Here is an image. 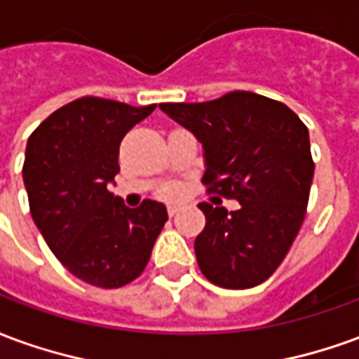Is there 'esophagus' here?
<instances>
[{
    "instance_id": "34e87169",
    "label": "esophagus",
    "mask_w": 359,
    "mask_h": 359,
    "mask_svg": "<svg viewBox=\"0 0 359 359\" xmlns=\"http://www.w3.org/2000/svg\"><path fill=\"white\" fill-rule=\"evenodd\" d=\"M167 213H169V215H177V213H179V205H177V203H171V205H167Z\"/></svg>"
}]
</instances>
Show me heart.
<instances>
[{"label": "heart", "mask_w": 359, "mask_h": 359, "mask_svg": "<svg viewBox=\"0 0 359 359\" xmlns=\"http://www.w3.org/2000/svg\"><path fill=\"white\" fill-rule=\"evenodd\" d=\"M165 194H169V196H172V194H177V188H167V190H165Z\"/></svg>", "instance_id": "1"}]
</instances>
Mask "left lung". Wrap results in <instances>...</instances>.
Wrapping results in <instances>:
<instances>
[{"label": "left lung", "mask_w": 359, "mask_h": 359, "mask_svg": "<svg viewBox=\"0 0 359 359\" xmlns=\"http://www.w3.org/2000/svg\"><path fill=\"white\" fill-rule=\"evenodd\" d=\"M163 113L203 146L208 192L241 210L202 202L205 229L194 252L208 280L252 288L275 273L300 231L313 179L308 126L285 103L229 92L202 103H161Z\"/></svg>", "instance_id": "left-lung-1"}]
</instances>
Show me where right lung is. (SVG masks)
I'll return each mask as SVG.
<instances>
[{"label":"right lung","instance_id":"add662e5","mask_svg":"<svg viewBox=\"0 0 359 359\" xmlns=\"http://www.w3.org/2000/svg\"><path fill=\"white\" fill-rule=\"evenodd\" d=\"M154 109L86 95L28 138L22 180L32 219L67 271L88 285L118 288L140 277L167 221L163 203L130 210L107 190L121 140Z\"/></svg>","mask_w":359,"mask_h":359}]
</instances>
